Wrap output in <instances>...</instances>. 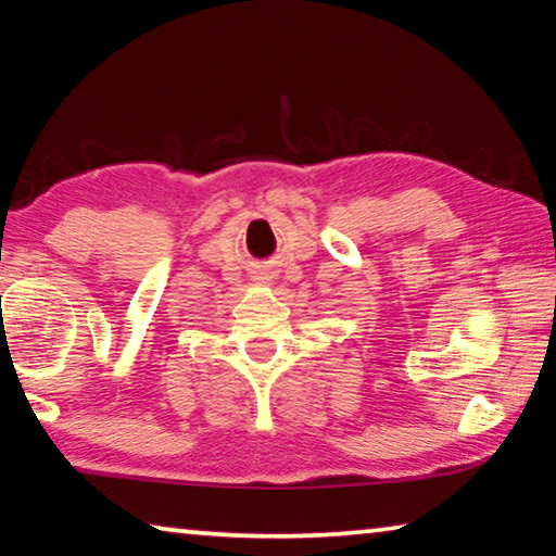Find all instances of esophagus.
<instances>
[{
  "instance_id": "1",
  "label": "esophagus",
  "mask_w": 556,
  "mask_h": 556,
  "mask_svg": "<svg viewBox=\"0 0 556 556\" xmlns=\"http://www.w3.org/2000/svg\"><path fill=\"white\" fill-rule=\"evenodd\" d=\"M271 277H275V275H271V271H260V275H257L255 279H260V281H269Z\"/></svg>"
}]
</instances>
